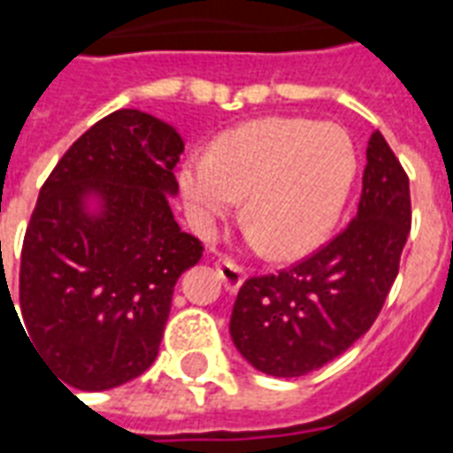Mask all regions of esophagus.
Instances as JSON below:
<instances>
[{
	"label": "esophagus",
	"instance_id": "1",
	"mask_svg": "<svg viewBox=\"0 0 453 453\" xmlns=\"http://www.w3.org/2000/svg\"><path fill=\"white\" fill-rule=\"evenodd\" d=\"M216 271H219L220 280H223L227 292H237V289L242 288V282H244V268H240V265L233 264V261L223 258V261L216 264Z\"/></svg>",
	"mask_w": 453,
	"mask_h": 453
}]
</instances>
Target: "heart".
<instances>
[{"mask_svg":"<svg viewBox=\"0 0 453 453\" xmlns=\"http://www.w3.org/2000/svg\"><path fill=\"white\" fill-rule=\"evenodd\" d=\"M357 165L344 127L275 116L223 134L211 157H189L180 192L202 233L244 196L242 219L257 244L275 258H295L333 230Z\"/></svg>","mask_w":453,"mask_h":453,"instance_id":"heart-1","label":"heart"}]
</instances>
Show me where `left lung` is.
<instances>
[{
  "mask_svg": "<svg viewBox=\"0 0 453 453\" xmlns=\"http://www.w3.org/2000/svg\"><path fill=\"white\" fill-rule=\"evenodd\" d=\"M364 189L349 226L278 275L237 292L230 337L257 371L299 378L349 349L378 319L411 230L409 175L380 130L365 150Z\"/></svg>",
  "mask_w": 453,
  "mask_h": 453,
  "instance_id": "1",
  "label": "left lung"
}]
</instances>
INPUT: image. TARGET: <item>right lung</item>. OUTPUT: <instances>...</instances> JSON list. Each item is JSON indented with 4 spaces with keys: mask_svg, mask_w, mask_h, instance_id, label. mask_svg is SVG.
Here are the masks:
<instances>
[{
    "mask_svg": "<svg viewBox=\"0 0 453 453\" xmlns=\"http://www.w3.org/2000/svg\"><path fill=\"white\" fill-rule=\"evenodd\" d=\"M182 150L173 126L120 109L81 134L40 189L20 313L30 344L71 388H119L157 358L175 282L203 251L171 211Z\"/></svg>",
    "mask_w": 453,
    "mask_h": 453,
    "instance_id": "1",
    "label": "right lung"
}]
</instances>
